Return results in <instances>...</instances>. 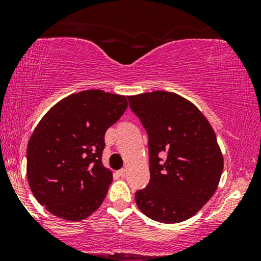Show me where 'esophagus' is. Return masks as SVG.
Wrapping results in <instances>:
<instances>
[{
	"instance_id": "obj_1",
	"label": "esophagus",
	"mask_w": 261,
	"mask_h": 261,
	"mask_svg": "<svg viewBox=\"0 0 261 261\" xmlns=\"http://www.w3.org/2000/svg\"><path fill=\"white\" fill-rule=\"evenodd\" d=\"M116 174H118L119 176H121V178H124L125 175H126V169H120L116 172Z\"/></svg>"
}]
</instances>
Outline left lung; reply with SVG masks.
Wrapping results in <instances>:
<instances>
[{"label":"left lung","instance_id":"1","mask_svg":"<svg viewBox=\"0 0 261 261\" xmlns=\"http://www.w3.org/2000/svg\"><path fill=\"white\" fill-rule=\"evenodd\" d=\"M148 135L149 179L135 193L146 216L178 223L196 214L216 191L223 157L207 119L175 93L155 91L128 97Z\"/></svg>","mask_w":261,"mask_h":261}]
</instances>
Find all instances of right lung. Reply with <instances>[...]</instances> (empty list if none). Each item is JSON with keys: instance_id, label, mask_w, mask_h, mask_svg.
<instances>
[{"instance_id": "add662e5", "label": "right lung", "mask_w": 261, "mask_h": 261, "mask_svg": "<svg viewBox=\"0 0 261 261\" xmlns=\"http://www.w3.org/2000/svg\"><path fill=\"white\" fill-rule=\"evenodd\" d=\"M127 108L126 97L89 89L71 94L41 119L27 148V176L53 215L85 220L106 199L113 174L101 163L104 135Z\"/></svg>"}]
</instances>
